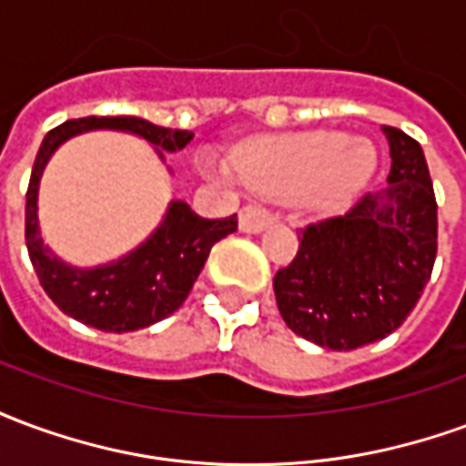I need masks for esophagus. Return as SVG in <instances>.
Segmentation results:
<instances>
[{"label":"esophagus","mask_w":466,"mask_h":466,"mask_svg":"<svg viewBox=\"0 0 466 466\" xmlns=\"http://www.w3.org/2000/svg\"><path fill=\"white\" fill-rule=\"evenodd\" d=\"M274 217L269 209H264L259 204H247L239 212V229L242 232H262L264 227H269Z\"/></svg>","instance_id":"obj_1"}]
</instances>
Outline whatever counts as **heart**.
Returning a JSON list of instances; mask_svg holds the SVG:
<instances>
[{"instance_id":"obj_1","label":"heart","mask_w":466,"mask_h":466,"mask_svg":"<svg viewBox=\"0 0 466 466\" xmlns=\"http://www.w3.org/2000/svg\"><path fill=\"white\" fill-rule=\"evenodd\" d=\"M374 169L370 144L347 142L344 134L309 132L252 147L239 157V172L267 194L307 192L317 207H339Z\"/></svg>"}]
</instances>
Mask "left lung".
I'll use <instances>...</instances> for the list:
<instances>
[{
	"label": "left lung",
	"mask_w": 466,
	"mask_h": 466,
	"mask_svg": "<svg viewBox=\"0 0 466 466\" xmlns=\"http://www.w3.org/2000/svg\"><path fill=\"white\" fill-rule=\"evenodd\" d=\"M387 189L299 229L294 259L274 274L294 334L347 351L384 339L420 302L437 259V199L417 139L384 127Z\"/></svg>",
	"instance_id": "left-lung-1"
}]
</instances>
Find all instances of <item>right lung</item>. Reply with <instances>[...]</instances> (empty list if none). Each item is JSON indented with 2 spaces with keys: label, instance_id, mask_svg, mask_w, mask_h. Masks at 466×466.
Returning a JSON list of instances; mask_svg holds the SVG:
<instances>
[{
  "label": "right lung",
  "instance_id": "1",
  "mask_svg": "<svg viewBox=\"0 0 466 466\" xmlns=\"http://www.w3.org/2000/svg\"><path fill=\"white\" fill-rule=\"evenodd\" d=\"M89 129H122L144 137L157 149L177 152L192 142V132L167 129L139 116H82L59 124L46 134L36 152L25 207V239L39 284L49 299L72 319L102 332H134L177 312L192 292L212 247L237 232V214L204 219L184 202L169 204L162 227L119 262L75 269L59 262L39 237L36 189L45 164L56 147ZM162 154V152H159Z\"/></svg>",
  "mask_w": 466,
  "mask_h": 466
}]
</instances>
